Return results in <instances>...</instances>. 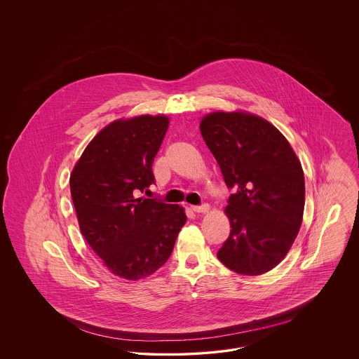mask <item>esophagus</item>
Listing matches in <instances>:
<instances>
[{
	"label": "esophagus",
	"instance_id": "esophagus-1",
	"mask_svg": "<svg viewBox=\"0 0 359 359\" xmlns=\"http://www.w3.org/2000/svg\"><path fill=\"white\" fill-rule=\"evenodd\" d=\"M208 208H210V205L207 203L201 205H191V210L195 212H205V211H208Z\"/></svg>",
	"mask_w": 359,
	"mask_h": 359
}]
</instances>
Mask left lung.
<instances>
[{"mask_svg":"<svg viewBox=\"0 0 359 359\" xmlns=\"http://www.w3.org/2000/svg\"><path fill=\"white\" fill-rule=\"evenodd\" d=\"M230 194V236L217 256L236 273L273 269L296 238L304 211L302 164L272 123L243 113H211L201 122Z\"/></svg>","mask_w":359,"mask_h":359,"instance_id":"obj_1","label":"left lung"}]
</instances>
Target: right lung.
I'll list each match as a JSON object with an SVG mask.
<instances>
[{
  "label": "right lung",
  "instance_id": "right-lung-1",
  "mask_svg": "<svg viewBox=\"0 0 359 359\" xmlns=\"http://www.w3.org/2000/svg\"><path fill=\"white\" fill-rule=\"evenodd\" d=\"M164 116L116 121L87 145L69 177L81 231L104 265L126 280L154 273L171 256L184 208L137 198L154 183Z\"/></svg>",
  "mask_w": 359,
  "mask_h": 359
}]
</instances>
